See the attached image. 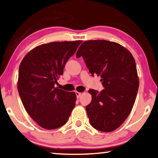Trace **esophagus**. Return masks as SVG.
<instances>
[{
    "instance_id": "1",
    "label": "esophagus",
    "mask_w": 158,
    "mask_h": 158,
    "mask_svg": "<svg viewBox=\"0 0 158 158\" xmlns=\"http://www.w3.org/2000/svg\"><path fill=\"white\" fill-rule=\"evenodd\" d=\"M75 95H76V97L78 98L79 97H80V95H81V93H80V92H77V91H76V92H75Z\"/></svg>"
}]
</instances>
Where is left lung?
Listing matches in <instances>:
<instances>
[{"label": "left lung", "instance_id": "obj_1", "mask_svg": "<svg viewBox=\"0 0 158 158\" xmlns=\"http://www.w3.org/2000/svg\"><path fill=\"white\" fill-rule=\"evenodd\" d=\"M93 76H100L104 90L90 89V103L86 106L90 125L102 132L116 130L128 117L139 88L136 64L128 50L115 42L88 40L77 50Z\"/></svg>", "mask_w": 158, "mask_h": 158}]
</instances>
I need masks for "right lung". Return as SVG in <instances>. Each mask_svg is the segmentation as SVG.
<instances>
[{
  "mask_svg": "<svg viewBox=\"0 0 158 158\" xmlns=\"http://www.w3.org/2000/svg\"><path fill=\"white\" fill-rule=\"evenodd\" d=\"M82 40L52 42L35 47L20 64L18 90L31 118L43 128L53 130L67 123L76 95L55 87L68 59Z\"/></svg>",
  "mask_w": 158,
  "mask_h": 158,
  "instance_id": "1",
  "label": "right lung"
}]
</instances>
